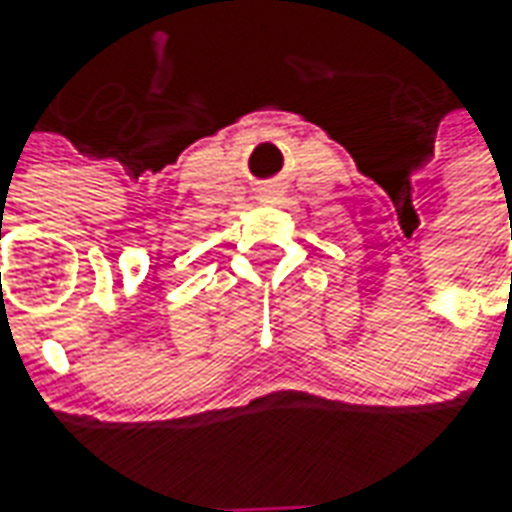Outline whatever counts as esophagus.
<instances>
[{
  "label": "esophagus",
  "mask_w": 512,
  "mask_h": 512,
  "mask_svg": "<svg viewBox=\"0 0 512 512\" xmlns=\"http://www.w3.org/2000/svg\"><path fill=\"white\" fill-rule=\"evenodd\" d=\"M277 198H280V192H277V189H266V192L260 195V201H266V203H277Z\"/></svg>",
  "instance_id": "esophagus-1"
}]
</instances>
